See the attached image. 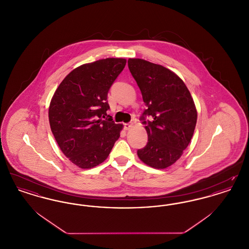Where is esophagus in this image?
<instances>
[{
  "instance_id": "1",
  "label": "esophagus",
  "mask_w": 249,
  "mask_h": 249,
  "mask_svg": "<svg viewBox=\"0 0 249 249\" xmlns=\"http://www.w3.org/2000/svg\"><path fill=\"white\" fill-rule=\"evenodd\" d=\"M132 127H133V125H132L131 123H126V124H124V129H125V130H130Z\"/></svg>"
}]
</instances>
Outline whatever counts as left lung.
Instances as JSON below:
<instances>
[{
	"label": "left lung",
	"mask_w": 249,
	"mask_h": 249,
	"mask_svg": "<svg viewBox=\"0 0 249 249\" xmlns=\"http://www.w3.org/2000/svg\"><path fill=\"white\" fill-rule=\"evenodd\" d=\"M128 66L147 107L143 115L153 119L143 121L148 142L137 155L144 164L165 169L181 158L193 136L194 101L184 81L164 66L142 59H129Z\"/></svg>",
	"instance_id": "1"
}]
</instances>
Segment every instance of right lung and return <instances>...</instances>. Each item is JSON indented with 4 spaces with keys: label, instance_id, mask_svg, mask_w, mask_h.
I'll return each instance as SVG.
<instances>
[{
    "label": "right lung",
    "instance_id": "add662e5",
    "mask_svg": "<svg viewBox=\"0 0 249 249\" xmlns=\"http://www.w3.org/2000/svg\"><path fill=\"white\" fill-rule=\"evenodd\" d=\"M126 62L107 58L76 67L50 101L48 119L55 140L62 153L81 169L104 162L120 136L123 125L107 118V93Z\"/></svg>",
    "mask_w": 249,
    "mask_h": 249
}]
</instances>
